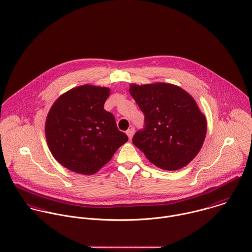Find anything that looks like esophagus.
Segmentation results:
<instances>
[{
  "label": "esophagus",
  "instance_id": "obj_1",
  "mask_svg": "<svg viewBox=\"0 0 252 252\" xmlns=\"http://www.w3.org/2000/svg\"><path fill=\"white\" fill-rule=\"evenodd\" d=\"M134 133H135V129H134L133 127H132V128H130L129 130H127L126 134H127V136H128L129 140H131V139L133 138V135H134Z\"/></svg>",
  "mask_w": 252,
  "mask_h": 252
}]
</instances>
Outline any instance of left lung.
Returning a JSON list of instances; mask_svg holds the SVG:
<instances>
[{
	"label": "left lung",
	"instance_id": "1",
	"mask_svg": "<svg viewBox=\"0 0 252 252\" xmlns=\"http://www.w3.org/2000/svg\"><path fill=\"white\" fill-rule=\"evenodd\" d=\"M129 92L145 115V126L133 144L156 166L175 171L198 154L206 135V119L182 88L166 83L132 84Z\"/></svg>",
	"mask_w": 252,
	"mask_h": 252
}]
</instances>
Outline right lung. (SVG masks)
Returning a JSON list of instances; mask_svg holds the SVG:
<instances>
[{"label": "right lung", "instance_id": "right-lung-1", "mask_svg": "<svg viewBox=\"0 0 252 252\" xmlns=\"http://www.w3.org/2000/svg\"><path fill=\"white\" fill-rule=\"evenodd\" d=\"M110 90L83 85L62 94L51 107L45 133L54 158L70 171L93 175L128 141L103 108Z\"/></svg>", "mask_w": 252, "mask_h": 252}]
</instances>
